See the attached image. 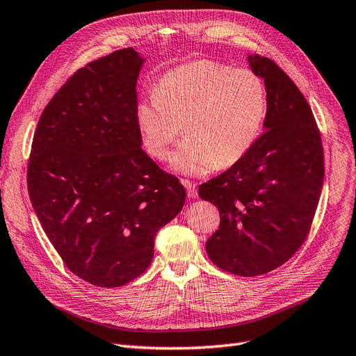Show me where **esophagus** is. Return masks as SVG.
<instances>
[{
  "instance_id": "1",
  "label": "esophagus",
  "mask_w": 356,
  "mask_h": 356,
  "mask_svg": "<svg viewBox=\"0 0 356 356\" xmlns=\"http://www.w3.org/2000/svg\"><path fill=\"white\" fill-rule=\"evenodd\" d=\"M183 185H185V188H186V192H188L189 198H196V195H198V192H196V185H195V183L192 180H183Z\"/></svg>"
}]
</instances>
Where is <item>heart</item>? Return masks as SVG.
<instances>
[{
    "label": "heart",
    "mask_w": 356,
    "mask_h": 356,
    "mask_svg": "<svg viewBox=\"0 0 356 356\" xmlns=\"http://www.w3.org/2000/svg\"><path fill=\"white\" fill-rule=\"evenodd\" d=\"M266 114V85L258 73L196 60L161 77L154 95L139 105L138 124L145 148L160 161L185 124L189 136L171 158V167L202 176L242 160L258 140Z\"/></svg>",
    "instance_id": "1"
}]
</instances>
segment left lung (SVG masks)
<instances>
[{
    "label": "left lung",
    "mask_w": 356,
    "mask_h": 356,
    "mask_svg": "<svg viewBox=\"0 0 356 356\" xmlns=\"http://www.w3.org/2000/svg\"><path fill=\"white\" fill-rule=\"evenodd\" d=\"M264 79L266 130L225 173L202 183L220 227L207 241L214 264L242 277L275 270L308 238L324 180L320 129L305 97L277 64L249 56Z\"/></svg>",
    "instance_id": "left-lung-1"
}]
</instances>
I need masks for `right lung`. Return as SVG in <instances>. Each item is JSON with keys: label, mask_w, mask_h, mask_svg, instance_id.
I'll list each match as a JSON object with an SVG mask.
<instances>
[{"label": "right lung", "mask_w": 356, "mask_h": 356, "mask_svg": "<svg viewBox=\"0 0 356 356\" xmlns=\"http://www.w3.org/2000/svg\"><path fill=\"white\" fill-rule=\"evenodd\" d=\"M134 48L73 73L39 118L28 191L63 262L99 287L127 284L147 270L156 232L183 208L180 180L140 145Z\"/></svg>", "instance_id": "obj_1"}]
</instances>
